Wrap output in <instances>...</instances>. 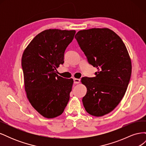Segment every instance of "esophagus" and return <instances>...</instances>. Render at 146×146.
Returning a JSON list of instances; mask_svg holds the SVG:
<instances>
[{
	"label": "esophagus",
	"instance_id": "obj_1",
	"mask_svg": "<svg viewBox=\"0 0 146 146\" xmlns=\"http://www.w3.org/2000/svg\"><path fill=\"white\" fill-rule=\"evenodd\" d=\"M80 79H78V78H74V83L75 84H78V83H80Z\"/></svg>",
	"mask_w": 146,
	"mask_h": 146
}]
</instances>
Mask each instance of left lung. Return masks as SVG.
Returning <instances> with one entry per match:
<instances>
[{"label":"left lung","mask_w":146,"mask_h":146,"mask_svg":"<svg viewBox=\"0 0 146 146\" xmlns=\"http://www.w3.org/2000/svg\"><path fill=\"white\" fill-rule=\"evenodd\" d=\"M75 38L89 63L98 69L96 77L81 79L87 88L83 106L91 115L104 116L117 107L125 94L131 74L129 52L121 38L107 28L80 30Z\"/></svg>","instance_id":"obj_1"}]
</instances>
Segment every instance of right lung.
<instances>
[{"label": "right lung", "mask_w": 146, "mask_h": 146, "mask_svg": "<svg viewBox=\"0 0 146 146\" xmlns=\"http://www.w3.org/2000/svg\"><path fill=\"white\" fill-rule=\"evenodd\" d=\"M76 30L47 29L38 34L22 56L24 87L32 107L44 117L54 118L64 111L74 83L57 75L64 63L66 47Z\"/></svg>", "instance_id": "1"}]
</instances>
